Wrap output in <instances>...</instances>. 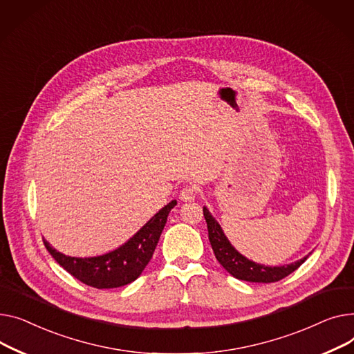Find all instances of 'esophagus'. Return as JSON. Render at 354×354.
<instances>
[{
    "label": "esophagus",
    "instance_id": "1",
    "mask_svg": "<svg viewBox=\"0 0 354 354\" xmlns=\"http://www.w3.org/2000/svg\"><path fill=\"white\" fill-rule=\"evenodd\" d=\"M196 194H197V192H196L194 187L187 185L180 192V198L183 201H193L196 198Z\"/></svg>",
    "mask_w": 354,
    "mask_h": 354
}]
</instances>
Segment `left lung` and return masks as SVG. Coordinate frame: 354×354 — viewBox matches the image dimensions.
Instances as JSON below:
<instances>
[{
	"instance_id": "obj_1",
	"label": "left lung",
	"mask_w": 354,
	"mask_h": 354,
	"mask_svg": "<svg viewBox=\"0 0 354 354\" xmlns=\"http://www.w3.org/2000/svg\"><path fill=\"white\" fill-rule=\"evenodd\" d=\"M203 214L207 223V230H209V240L218 263L230 273L233 277L250 283H274L279 281L288 274H292L306 260L307 256L301 260H297L287 266H264L248 260L243 254H240L225 237L223 228L207 210L203 207Z\"/></svg>"
}]
</instances>
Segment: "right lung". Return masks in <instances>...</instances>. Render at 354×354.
<instances>
[{
  "label": "right lung",
  "mask_w": 354,
  "mask_h": 354,
  "mask_svg": "<svg viewBox=\"0 0 354 354\" xmlns=\"http://www.w3.org/2000/svg\"><path fill=\"white\" fill-rule=\"evenodd\" d=\"M176 204L173 200L164 205L127 243L102 256L71 257L57 252L46 239L43 241L54 260L81 283L95 288L121 287L134 281L151 260L169 213Z\"/></svg>",
  "instance_id": "right-lung-1"
}]
</instances>
